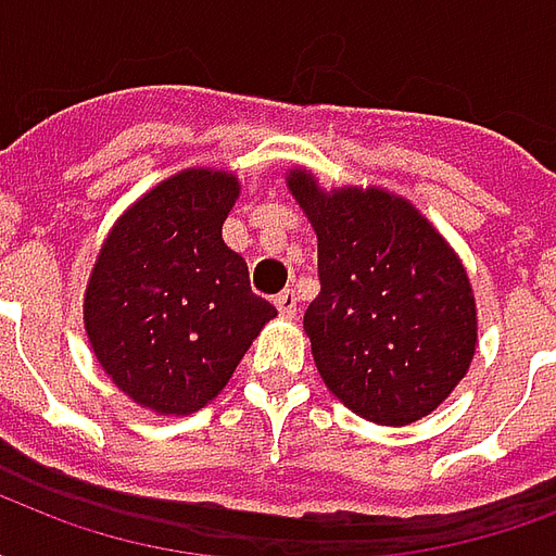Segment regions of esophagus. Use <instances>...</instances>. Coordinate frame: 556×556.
Instances as JSON below:
<instances>
[{
	"instance_id": "1",
	"label": "esophagus",
	"mask_w": 556,
	"mask_h": 556,
	"mask_svg": "<svg viewBox=\"0 0 556 556\" xmlns=\"http://www.w3.org/2000/svg\"><path fill=\"white\" fill-rule=\"evenodd\" d=\"M274 303H277L279 315H286V318H294V315H298V294L291 289L279 291L277 298H274Z\"/></svg>"
}]
</instances>
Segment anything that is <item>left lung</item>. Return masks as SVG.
<instances>
[{
	"mask_svg": "<svg viewBox=\"0 0 556 556\" xmlns=\"http://www.w3.org/2000/svg\"><path fill=\"white\" fill-rule=\"evenodd\" d=\"M289 190L318 235L321 291L303 315L318 375L363 419L426 417L467 375L477 301L441 231L381 187L321 190L291 169Z\"/></svg>",
	"mask_w": 556,
	"mask_h": 556,
	"instance_id": "8db88e82",
	"label": "left lung"
}]
</instances>
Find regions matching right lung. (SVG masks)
<instances>
[{
  "label": "right lung",
  "mask_w": 556,
  "mask_h": 556,
  "mask_svg": "<svg viewBox=\"0 0 556 556\" xmlns=\"http://www.w3.org/2000/svg\"><path fill=\"white\" fill-rule=\"evenodd\" d=\"M238 193L229 172L172 175L118 217L91 267L83 303L91 351L142 408L172 417L205 408L277 315L223 243Z\"/></svg>",
  "instance_id": "add662e5"
}]
</instances>
